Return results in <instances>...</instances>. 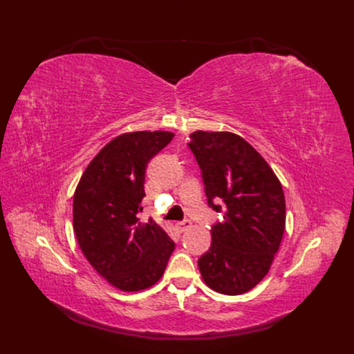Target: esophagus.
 I'll list each match as a JSON object with an SVG mask.
<instances>
[{"label": "esophagus", "instance_id": "34e87169", "mask_svg": "<svg viewBox=\"0 0 354 354\" xmlns=\"http://www.w3.org/2000/svg\"><path fill=\"white\" fill-rule=\"evenodd\" d=\"M176 230L179 231V232H185L187 231L188 228H191L192 227V222L189 221V219H185V221H180V222H176Z\"/></svg>", "mask_w": 354, "mask_h": 354}]
</instances>
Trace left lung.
<instances>
[{
	"label": "left lung",
	"instance_id": "8db88e82",
	"mask_svg": "<svg viewBox=\"0 0 354 354\" xmlns=\"http://www.w3.org/2000/svg\"><path fill=\"white\" fill-rule=\"evenodd\" d=\"M208 207L224 215L211 227V248L198 259L203 281L221 294L250 291L263 280L286 230V198L268 163L243 138L198 132L188 143Z\"/></svg>",
	"mask_w": 354,
	"mask_h": 354
}]
</instances>
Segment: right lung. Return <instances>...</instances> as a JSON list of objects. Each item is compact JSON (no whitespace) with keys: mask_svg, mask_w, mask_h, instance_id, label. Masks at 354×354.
I'll return each mask as SVG.
<instances>
[{"mask_svg":"<svg viewBox=\"0 0 354 354\" xmlns=\"http://www.w3.org/2000/svg\"><path fill=\"white\" fill-rule=\"evenodd\" d=\"M171 132H135L109 142L90 162L73 199L79 245L103 278L123 291L153 286L175 250L167 234L136 216L145 198L146 165L174 139Z\"/></svg>","mask_w":354,"mask_h":354,"instance_id":"right-lung-1","label":"right lung"}]
</instances>
